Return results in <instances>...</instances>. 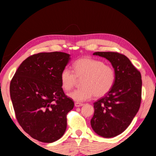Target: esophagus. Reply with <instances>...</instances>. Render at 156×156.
<instances>
[{
	"label": "esophagus",
	"mask_w": 156,
	"mask_h": 156,
	"mask_svg": "<svg viewBox=\"0 0 156 156\" xmlns=\"http://www.w3.org/2000/svg\"><path fill=\"white\" fill-rule=\"evenodd\" d=\"M83 106V103H80V102H76L75 103V107H82Z\"/></svg>",
	"instance_id": "34e87169"
}]
</instances>
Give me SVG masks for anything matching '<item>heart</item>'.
<instances>
[{"mask_svg":"<svg viewBox=\"0 0 156 156\" xmlns=\"http://www.w3.org/2000/svg\"><path fill=\"white\" fill-rule=\"evenodd\" d=\"M73 69H63L60 80L62 88L69 91L75 85L78 79L81 80V88L70 92L68 96L76 102L88 100L94 96L100 98L109 93L115 80L113 67L105 65L101 60L83 58L73 64Z\"/></svg>","mask_w":156,"mask_h":156,"instance_id":"obj_1","label":"heart"}]
</instances>
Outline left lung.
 Returning <instances> with one entry per match:
<instances>
[{"mask_svg":"<svg viewBox=\"0 0 156 156\" xmlns=\"http://www.w3.org/2000/svg\"><path fill=\"white\" fill-rule=\"evenodd\" d=\"M93 55L110 61L114 68L115 80L109 93L94 103L91 125L100 136L113 138L128 127L138 112L141 103V74L122 54L98 51Z\"/></svg>","mask_w":156,"mask_h":156,"instance_id":"obj_1","label":"left lung"}]
</instances>
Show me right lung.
Returning a JSON list of instances; mask_svg holds the SVG:
<instances>
[{"instance_id":"add662e5","label":"right lung","mask_w":156,"mask_h":156,"mask_svg":"<svg viewBox=\"0 0 156 156\" xmlns=\"http://www.w3.org/2000/svg\"><path fill=\"white\" fill-rule=\"evenodd\" d=\"M69 56L59 51L29 56L10 83V96L18 123L40 142L56 141L67 129V115L74 102L63 91L60 76Z\"/></svg>"}]
</instances>
